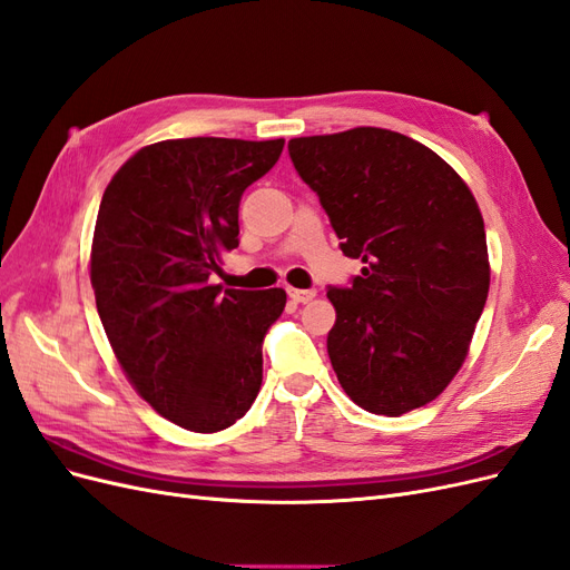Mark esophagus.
<instances>
[{"mask_svg": "<svg viewBox=\"0 0 570 570\" xmlns=\"http://www.w3.org/2000/svg\"><path fill=\"white\" fill-rule=\"evenodd\" d=\"M287 295H289V299H292V302L306 304V302H312V299L316 297V292H314V289H295V287H289V289H287Z\"/></svg>", "mask_w": 570, "mask_h": 570, "instance_id": "esophagus-1", "label": "esophagus"}]
</instances>
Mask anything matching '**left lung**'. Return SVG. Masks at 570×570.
I'll return each instance as SVG.
<instances>
[{"label": "left lung", "mask_w": 570, "mask_h": 570, "mask_svg": "<svg viewBox=\"0 0 570 570\" xmlns=\"http://www.w3.org/2000/svg\"><path fill=\"white\" fill-rule=\"evenodd\" d=\"M287 149L344 256L366 264L350 287H327L342 390L381 416L425 406L461 368L488 302L475 197L433 149L385 128L295 137Z\"/></svg>", "instance_id": "left-lung-1"}]
</instances>
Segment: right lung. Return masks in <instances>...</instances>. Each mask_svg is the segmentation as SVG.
Segmentation results:
<instances>
[{"label":"right lung","instance_id":"obj_1","mask_svg":"<svg viewBox=\"0 0 570 570\" xmlns=\"http://www.w3.org/2000/svg\"><path fill=\"white\" fill-rule=\"evenodd\" d=\"M285 140L185 137L142 147L99 204L90 281L120 368L164 419L218 433L264 377L262 344L287 295L214 285L239 245V199Z\"/></svg>","mask_w":570,"mask_h":570}]
</instances>
